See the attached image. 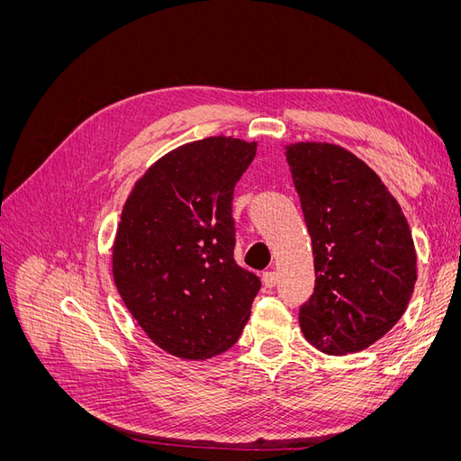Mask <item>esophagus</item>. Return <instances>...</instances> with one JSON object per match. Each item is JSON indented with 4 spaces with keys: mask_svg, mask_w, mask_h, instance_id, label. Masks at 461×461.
Masks as SVG:
<instances>
[{
    "mask_svg": "<svg viewBox=\"0 0 461 461\" xmlns=\"http://www.w3.org/2000/svg\"><path fill=\"white\" fill-rule=\"evenodd\" d=\"M261 281H263L265 288H273L276 285V273L275 271H265L261 275Z\"/></svg>",
    "mask_w": 461,
    "mask_h": 461,
    "instance_id": "34e87169",
    "label": "esophagus"
}]
</instances>
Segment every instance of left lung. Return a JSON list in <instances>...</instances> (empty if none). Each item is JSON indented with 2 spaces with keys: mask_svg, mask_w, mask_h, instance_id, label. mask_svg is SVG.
Returning <instances> with one entry per match:
<instances>
[{
  "mask_svg": "<svg viewBox=\"0 0 461 461\" xmlns=\"http://www.w3.org/2000/svg\"><path fill=\"white\" fill-rule=\"evenodd\" d=\"M313 248L300 329L319 352L366 350L402 319L417 281L411 230L367 163L329 142L285 146Z\"/></svg>",
  "mask_w": 461,
  "mask_h": 461,
  "instance_id": "obj_1",
  "label": "left lung"
}]
</instances>
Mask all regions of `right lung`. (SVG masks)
I'll list each match as a JSON object with an SVG mask.
<instances>
[{
  "instance_id": "obj_1",
  "label": "right lung",
  "mask_w": 461,
  "mask_h": 461,
  "mask_svg": "<svg viewBox=\"0 0 461 461\" xmlns=\"http://www.w3.org/2000/svg\"><path fill=\"white\" fill-rule=\"evenodd\" d=\"M258 142L209 136L165 153L136 180L111 254L136 323L163 352L200 361L240 339L261 286L234 263L232 192Z\"/></svg>"
}]
</instances>
